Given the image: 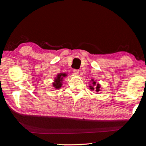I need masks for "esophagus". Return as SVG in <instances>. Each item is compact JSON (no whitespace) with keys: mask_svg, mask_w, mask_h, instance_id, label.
<instances>
[{"mask_svg":"<svg viewBox=\"0 0 146 146\" xmlns=\"http://www.w3.org/2000/svg\"><path fill=\"white\" fill-rule=\"evenodd\" d=\"M73 71V73L75 74V75H78V73H79V70H76V69H74Z\"/></svg>","mask_w":146,"mask_h":146,"instance_id":"1","label":"esophagus"}]
</instances>
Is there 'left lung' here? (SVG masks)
Here are the masks:
<instances>
[{
    "instance_id": "left-lung-1",
    "label": "left lung",
    "mask_w": 146,
    "mask_h": 146,
    "mask_svg": "<svg viewBox=\"0 0 146 146\" xmlns=\"http://www.w3.org/2000/svg\"><path fill=\"white\" fill-rule=\"evenodd\" d=\"M92 84H93V86H95V87H93V86H90V89H91V90H95V88L96 91H97V92H98V91H100V85L98 84H96V82H95V81H93Z\"/></svg>"
}]
</instances>
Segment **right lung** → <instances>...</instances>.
<instances>
[{
	"instance_id": "obj_1",
	"label": "right lung",
	"mask_w": 146,
	"mask_h": 146,
	"mask_svg": "<svg viewBox=\"0 0 146 146\" xmlns=\"http://www.w3.org/2000/svg\"><path fill=\"white\" fill-rule=\"evenodd\" d=\"M66 75L65 73H60L57 76V77L55 79V82L53 83L54 88L56 89H59L62 86V79L63 77L66 76Z\"/></svg>"
}]
</instances>
